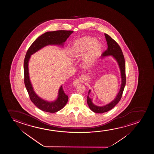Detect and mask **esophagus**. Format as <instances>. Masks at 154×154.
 I'll return each mask as SVG.
<instances>
[{
	"label": "esophagus",
	"instance_id": "1",
	"mask_svg": "<svg viewBox=\"0 0 154 154\" xmlns=\"http://www.w3.org/2000/svg\"><path fill=\"white\" fill-rule=\"evenodd\" d=\"M80 81H82V78L77 79L74 80V82H73V85H74V86H77L79 84V82H80Z\"/></svg>",
	"mask_w": 154,
	"mask_h": 154
}]
</instances>
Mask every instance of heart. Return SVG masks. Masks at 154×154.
I'll list each match as a JSON object with an SVG mask.
<instances>
[{"label": "heart", "instance_id": "1", "mask_svg": "<svg viewBox=\"0 0 154 154\" xmlns=\"http://www.w3.org/2000/svg\"><path fill=\"white\" fill-rule=\"evenodd\" d=\"M102 50L101 43L91 37H84L75 40L70 49L69 55L73 58L84 54L82 62L86 66H91L98 59Z\"/></svg>", "mask_w": 154, "mask_h": 154}]
</instances>
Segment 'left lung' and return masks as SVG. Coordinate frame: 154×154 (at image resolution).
Masks as SVG:
<instances>
[{
    "label": "left lung",
    "mask_w": 154,
    "mask_h": 154,
    "mask_svg": "<svg viewBox=\"0 0 154 154\" xmlns=\"http://www.w3.org/2000/svg\"><path fill=\"white\" fill-rule=\"evenodd\" d=\"M106 39L107 42V49L104 51L102 55V58L104 57L112 56L118 63L119 68H120L121 78H122V84L120 87V90L117 95L116 98L110 103H108L103 106H98L93 103L92 99L89 97V94L91 93V91L89 90L88 95L87 96V103L89 107L93 112L96 113H103L105 112H108L112 109L120 101L121 98L122 97V93L124 89L125 86L126 85V67H125V61L124 56L122 54V51L120 48L119 45L117 43L116 41L109 36L107 34H105Z\"/></svg>",
    "instance_id": "obj_1"
}]
</instances>
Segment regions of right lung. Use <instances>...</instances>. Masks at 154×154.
Masks as SVG:
<instances>
[{"instance_id": "1", "label": "right lung", "mask_w": 154, "mask_h": 154, "mask_svg": "<svg viewBox=\"0 0 154 154\" xmlns=\"http://www.w3.org/2000/svg\"><path fill=\"white\" fill-rule=\"evenodd\" d=\"M73 32L71 30H57L48 32L39 36L31 45L26 54L23 63L24 82L27 91L30 99L36 107L44 112L54 113L58 112L66 105L68 100V96L64 93L63 86L59 88L57 99L55 101H47L42 99L37 95L30 81L28 63L31 55L37 51L48 45H61L63 46L70 35Z\"/></svg>"}]
</instances>
